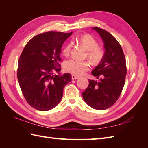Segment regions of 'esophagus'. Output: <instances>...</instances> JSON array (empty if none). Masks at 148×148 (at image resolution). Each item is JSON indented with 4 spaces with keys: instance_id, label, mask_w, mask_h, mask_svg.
I'll return each instance as SVG.
<instances>
[{
    "instance_id": "esophagus-1",
    "label": "esophagus",
    "mask_w": 148,
    "mask_h": 148,
    "mask_svg": "<svg viewBox=\"0 0 148 148\" xmlns=\"http://www.w3.org/2000/svg\"><path fill=\"white\" fill-rule=\"evenodd\" d=\"M79 77H77V76L75 75H71V79H72V80H74V79H78Z\"/></svg>"
}]
</instances>
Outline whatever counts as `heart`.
Masks as SVG:
<instances>
[{
    "instance_id": "1",
    "label": "heart",
    "mask_w": 148,
    "mask_h": 148,
    "mask_svg": "<svg viewBox=\"0 0 148 148\" xmlns=\"http://www.w3.org/2000/svg\"><path fill=\"white\" fill-rule=\"evenodd\" d=\"M77 41L88 51L87 56L94 65L99 64L104 56V50L102 47L97 46V42L92 36L83 34L77 38ZM72 43H68L64 49V55L68 56L71 52ZM89 64L86 61L77 59H70L64 64L65 70L75 75H82L89 69Z\"/></svg>"
}]
</instances>
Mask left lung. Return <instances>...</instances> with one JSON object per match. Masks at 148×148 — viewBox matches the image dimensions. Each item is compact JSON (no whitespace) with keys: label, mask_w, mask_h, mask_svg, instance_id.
I'll list each match as a JSON object with an SVG mask.
<instances>
[{"label":"left lung","mask_w":148,"mask_h":148,"mask_svg":"<svg viewBox=\"0 0 148 148\" xmlns=\"http://www.w3.org/2000/svg\"><path fill=\"white\" fill-rule=\"evenodd\" d=\"M101 37L105 48L104 56L92 71L97 81L89 79L83 97L86 104L96 110H105L117 101L122 93L127 75L125 57L120 44L107 31L94 27Z\"/></svg>","instance_id":"8db88e82"}]
</instances>
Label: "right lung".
<instances>
[{"label": "right lung", "instance_id": "right-lung-1", "mask_svg": "<svg viewBox=\"0 0 148 148\" xmlns=\"http://www.w3.org/2000/svg\"><path fill=\"white\" fill-rule=\"evenodd\" d=\"M71 34L48 31L33 37L23 49L17 78L26 101L36 109L47 111L56 107L65 86L71 81L70 73L53 75L60 71L61 48Z\"/></svg>", "mask_w": 148, "mask_h": 148}]
</instances>
